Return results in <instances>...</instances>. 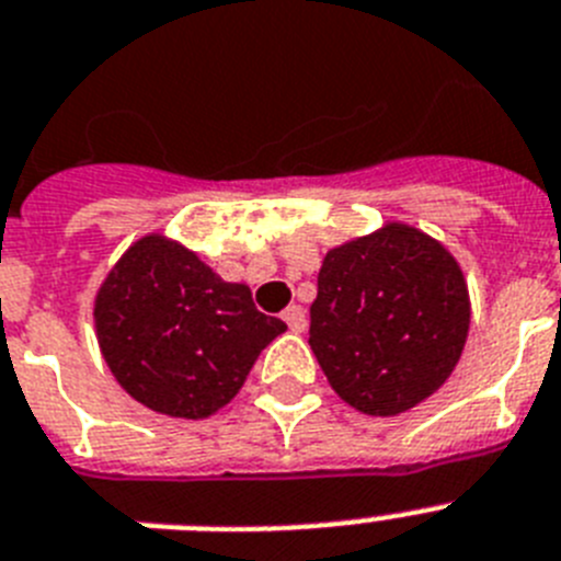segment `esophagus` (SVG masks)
I'll return each instance as SVG.
<instances>
[{
	"mask_svg": "<svg viewBox=\"0 0 561 561\" xmlns=\"http://www.w3.org/2000/svg\"><path fill=\"white\" fill-rule=\"evenodd\" d=\"M284 323L291 332H306L304 306H289V309H284Z\"/></svg>",
	"mask_w": 561,
	"mask_h": 561,
	"instance_id": "obj_1",
	"label": "esophagus"
}]
</instances>
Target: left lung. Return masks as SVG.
I'll use <instances>...</instances> for the list:
<instances>
[{"label":"left lung","instance_id":"8db88e82","mask_svg":"<svg viewBox=\"0 0 561 561\" xmlns=\"http://www.w3.org/2000/svg\"><path fill=\"white\" fill-rule=\"evenodd\" d=\"M309 314V346L327 380L371 417L434 394L457 366L471 323L457 261L403 224L332 249Z\"/></svg>","mask_w":561,"mask_h":561}]
</instances>
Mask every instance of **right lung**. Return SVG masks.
Returning a JSON list of instances; mask_svg holds the SVG:
<instances>
[{
    "mask_svg": "<svg viewBox=\"0 0 561 561\" xmlns=\"http://www.w3.org/2000/svg\"><path fill=\"white\" fill-rule=\"evenodd\" d=\"M93 314L104 360L124 391L186 420L227 405L257 354L286 332L284 320L257 312L249 286L227 284L158 234L127 249Z\"/></svg>",
    "mask_w": 561,
    "mask_h": 561,
    "instance_id": "right-lung-1",
    "label": "right lung"
}]
</instances>
